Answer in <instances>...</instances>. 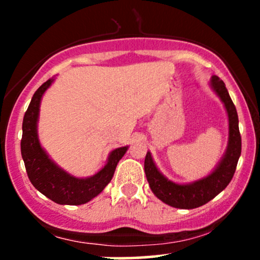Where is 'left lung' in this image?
<instances>
[{
	"label": "left lung",
	"instance_id": "left-lung-1",
	"mask_svg": "<svg viewBox=\"0 0 260 260\" xmlns=\"http://www.w3.org/2000/svg\"><path fill=\"white\" fill-rule=\"evenodd\" d=\"M210 85L217 96L221 99L229 116L228 149L216 169L202 180L187 184H178L168 180L157 170L150 151H148L145 156L144 171L150 189L161 202L170 207L178 209H194L202 207L215 198L220 192H222L235 175L236 166L241 155V147H242L237 111L230 98L225 83L219 77L213 76Z\"/></svg>",
	"mask_w": 260,
	"mask_h": 260
}]
</instances>
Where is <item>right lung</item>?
<instances>
[{"mask_svg":"<svg viewBox=\"0 0 260 260\" xmlns=\"http://www.w3.org/2000/svg\"><path fill=\"white\" fill-rule=\"evenodd\" d=\"M53 78L46 80L32 95L23 118V136L20 151L24 160L26 174L40 193L62 205L85 204L100 194L115 174L118 161L126 154L128 147L117 148L109 155L107 164L98 174L86 178H78L67 174L50 159L41 148L38 137V120L40 101L44 92L52 84Z\"/></svg>","mask_w":260,"mask_h":260,"instance_id":"obj_1","label":"right lung"}]
</instances>
